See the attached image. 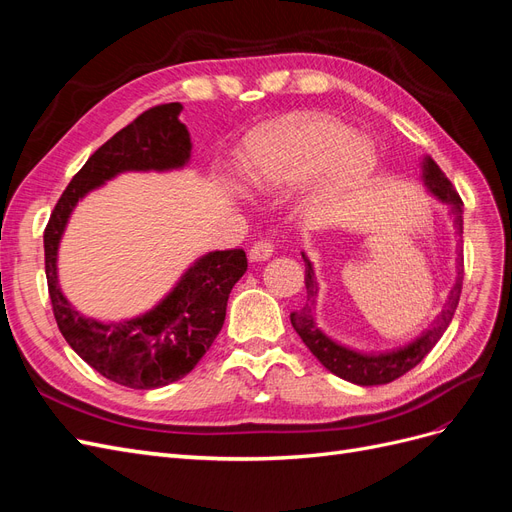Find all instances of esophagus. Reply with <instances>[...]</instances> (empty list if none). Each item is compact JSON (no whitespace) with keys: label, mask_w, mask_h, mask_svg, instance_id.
<instances>
[{"label":"esophagus","mask_w":512,"mask_h":512,"mask_svg":"<svg viewBox=\"0 0 512 512\" xmlns=\"http://www.w3.org/2000/svg\"><path fill=\"white\" fill-rule=\"evenodd\" d=\"M273 256V243L267 239H260L252 245L250 250V260L252 262H260V260H269Z\"/></svg>","instance_id":"obj_1"}]
</instances>
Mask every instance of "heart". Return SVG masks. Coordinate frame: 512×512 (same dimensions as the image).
<instances>
[{
    "instance_id": "b5f03b06",
    "label": "heart",
    "mask_w": 512,
    "mask_h": 512,
    "mask_svg": "<svg viewBox=\"0 0 512 512\" xmlns=\"http://www.w3.org/2000/svg\"><path fill=\"white\" fill-rule=\"evenodd\" d=\"M376 147L327 115H299L252 136L241 173L256 190H277L320 175L318 196L329 198L376 168Z\"/></svg>"
}]
</instances>
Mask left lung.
I'll list each match as a JSON object with an SVG mask.
<instances>
[{
	"instance_id": "8db88e82",
	"label": "left lung",
	"mask_w": 512,
	"mask_h": 512,
	"mask_svg": "<svg viewBox=\"0 0 512 512\" xmlns=\"http://www.w3.org/2000/svg\"><path fill=\"white\" fill-rule=\"evenodd\" d=\"M423 181L427 185V190L442 200L444 205L451 207L453 211V224L455 232L459 237V258H457V282L448 292V301L440 316L431 322V327L425 329L421 335H418L414 342L408 346L391 350V352H380V354H367V352H356L348 346L337 344L335 339H331L327 333H322L320 327L316 324V299H318V282L314 275L312 262L305 260V288H307V303L299 309V312L290 314V322L294 331L299 333L303 339V344L309 348L316 359L327 367L331 374L344 378L352 384H361V386H376V384H389L397 380L399 376H404L406 371L416 367L421 363L429 350L438 344V339L444 335V331L451 324L455 309L459 305L461 297V284H463V256H461V235H463V215H461V198L455 192L453 183L446 179V175L440 170V166L433 162L431 158L423 160Z\"/></svg>"
}]
</instances>
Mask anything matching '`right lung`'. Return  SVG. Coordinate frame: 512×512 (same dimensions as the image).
Listing matches in <instances>:
<instances>
[{"label":"right lung","mask_w":512,"mask_h":512,"mask_svg":"<svg viewBox=\"0 0 512 512\" xmlns=\"http://www.w3.org/2000/svg\"><path fill=\"white\" fill-rule=\"evenodd\" d=\"M179 102L153 106L119 130L72 177L44 230V269L61 335L98 374L128 389H160L196 367L222 331L228 294L247 271L243 250L209 252L147 314L100 322L76 312L57 282V250L76 203L128 170H173L190 160Z\"/></svg>","instance_id":"1"}]
</instances>
